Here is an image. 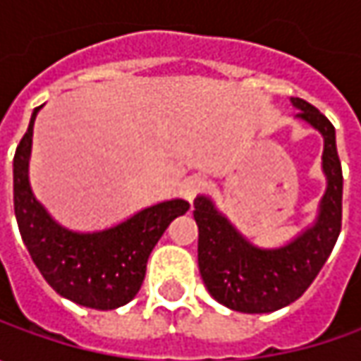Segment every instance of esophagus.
<instances>
[{"label":"esophagus","instance_id":"1","mask_svg":"<svg viewBox=\"0 0 361 361\" xmlns=\"http://www.w3.org/2000/svg\"><path fill=\"white\" fill-rule=\"evenodd\" d=\"M202 188H204V180H202L201 176H188V178H185V183L180 185V195L187 201H195Z\"/></svg>","mask_w":361,"mask_h":361}]
</instances>
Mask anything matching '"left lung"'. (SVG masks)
<instances>
[{
  "instance_id": "1",
  "label": "left lung",
  "mask_w": 361,
  "mask_h": 361,
  "mask_svg": "<svg viewBox=\"0 0 361 361\" xmlns=\"http://www.w3.org/2000/svg\"><path fill=\"white\" fill-rule=\"evenodd\" d=\"M291 104L299 110V120L324 136L322 166L327 187L312 227L283 247L261 249L247 241L209 197L195 199L202 281L219 303L235 312L271 313L293 303L313 283L340 237L343 176L336 128L310 102L291 98Z\"/></svg>"
}]
</instances>
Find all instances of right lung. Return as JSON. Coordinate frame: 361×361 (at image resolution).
Returning <instances> with one entry per match:
<instances>
[{
	"label": "right lung",
	"instance_id": "right-lung-1",
	"mask_svg": "<svg viewBox=\"0 0 361 361\" xmlns=\"http://www.w3.org/2000/svg\"><path fill=\"white\" fill-rule=\"evenodd\" d=\"M39 108L34 110L13 157V209L21 239L56 293L92 310H116L138 293L154 245L173 219L187 213L188 202L183 199L159 202L116 227L96 233L62 227L35 199L27 176Z\"/></svg>",
	"mask_w": 361,
	"mask_h": 361
}]
</instances>
